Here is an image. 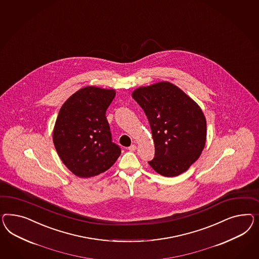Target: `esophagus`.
<instances>
[{
  "instance_id": "obj_1",
  "label": "esophagus",
  "mask_w": 259,
  "mask_h": 259,
  "mask_svg": "<svg viewBox=\"0 0 259 259\" xmlns=\"http://www.w3.org/2000/svg\"><path fill=\"white\" fill-rule=\"evenodd\" d=\"M127 149H128V150H131V151H135V150H136V145H134V144H133V145H132L131 147H128Z\"/></svg>"
}]
</instances>
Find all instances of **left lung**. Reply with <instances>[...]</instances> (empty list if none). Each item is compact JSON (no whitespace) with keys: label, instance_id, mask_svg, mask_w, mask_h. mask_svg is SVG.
Wrapping results in <instances>:
<instances>
[{"label":"left lung","instance_id":"obj_1","mask_svg":"<svg viewBox=\"0 0 259 259\" xmlns=\"http://www.w3.org/2000/svg\"><path fill=\"white\" fill-rule=\"evenodd\" d=\"M148 117L155 155L150 166L175 177L195 163L205 145L206 120L199 105L177 86L163 81L133 93Z\"/></svg>","mask_w":259,"mask_h":259}]
</instances>
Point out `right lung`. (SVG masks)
Returning a JSON list of instances; mask_svg holds the SVG:
<instances>
[{"instance_id": "1", "label": "right lung", "mask_w": 259, "mask_h": 259, "mask_svg": "<svg viewBox=\"0 0 259 259\" xmlns=\"http://www.w3.org/2000/svg\"><path fill=\"white\" fill-rule=\"evenodd\" d=\"M114 96V90L89 86L70 96L59 110L53 142L61 161L77 177L103 173L121 154L106 117Z\"/></svg>"}]
</instances>
